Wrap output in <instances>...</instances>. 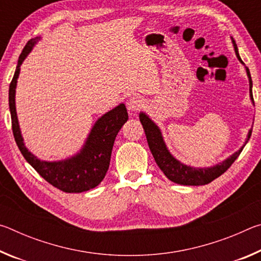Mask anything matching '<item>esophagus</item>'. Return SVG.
Here are the masks:
<instances>
[{
  "instance_id": "esophagus-1",
  "label": "esophagus",
  "mask_w": 261,
  "mask_h": 261,
  "mask_svg": "<svg viewBox=\"0 0 261 261\" xmlns=\"http://www.w3.org/2000/svg\"><path fill=\"white\" fill-rule=\"evenodd\" d=\"M143 106H144V100L141 99V96H138V95L131 96V98L126 101V107L130 112H137V110H139Z\"/></svg>"
}]
</instances>
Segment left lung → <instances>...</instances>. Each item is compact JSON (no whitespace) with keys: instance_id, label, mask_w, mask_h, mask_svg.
Segmentation results:
<instances>
[{"instance_id":"obj_1","label":"left lung","mask_w":261,"mask_h":261,"mask_svg":"<svg viewBox=\"0 0 261 261\" xmlns=\"http://www.w3.org/2000/svg\"><path fill=\"white\" fill-rule=\"evenodd\" d=\"M233 48H235V53L237 59L240 60L241 63L243 61L241 59L240 54H238L237 45L233 39L231 38ZM244 64V63H243ZM246 69L247 77H249V83H250V98L253 101V95H252V79H251V74L249 69ZM140 123L144 127L145 135H146L148 147L151 149L152 155L154 156V160H155L156 165L159 168L163 171V174L167 176V178H169L171 182L177 183L180 185H205L211 183L212 180L218 178L219 176L222 175L224 171L228 170V168L230 167L233 162H235L236 159L240 155L243 148L246 145L247 141H249L251 134H252V130L249 131L247 134V138L243 146L235 152L232 155L229 156L226 160L218 163L213 167H207V168H194L191 166H187L184 163L179 162L177 159H175L171 155L170 152L168 151L166 146L165 140H163V137L159 126L154 123L151 118H149L145 113L139 114Z\"/></svg>"}]
</instances>
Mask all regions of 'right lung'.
I'll list each match as a JSON object with an SVG mask.
<instances>
[{
	"label": "right lung",
	"mask_w": 261,
	"mask_h": 261,
	"mask_svg": "<svg viewBox=\"0 0 261 261\" xmlns=\"http://www.w3.org/2000/svg\"><path fill=\"white\" fill-rule=\"evenodd\" d=\"M39 40H40V37H37L31 39L26 43L18 59L14 78L9 86V108H10L11 114L12 134H14L17 146L23 154L25 160L53 187L68 193L88 191V190L98 187L107 173L115 138L123 124L129 118L125 105H118L117 107L109 110L95 122L85 144L76 155L65 159V160L53 162L41 161L40 159L33 155L26 148L24 139L21 137L16 113L15 96L20 65Z\"/></svg>",
	"instance_id": "1"
}]
</instances>
